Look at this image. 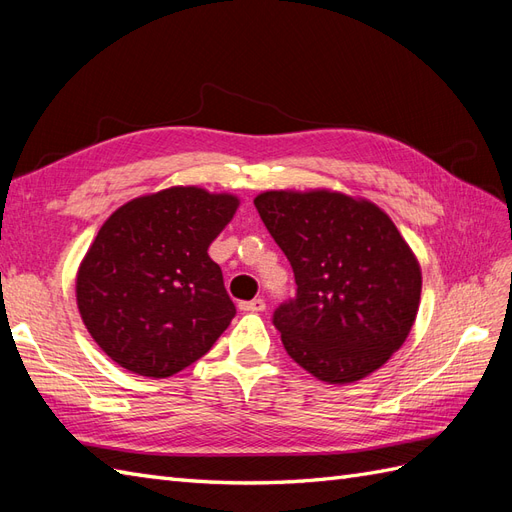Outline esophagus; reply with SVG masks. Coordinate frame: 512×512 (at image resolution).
I'll list each match as a JSON object with an SVG mask.
<instances>
[{
	"mask_svg": "<svg viewBox=\"0 0 512 512\" xmlns=\"http://www.w3.org/2000/svg\"><path fill=\"white\" fill-rule=\"evenodd\" d=\"M264 309H266L264 298H253V300H244V303H240V311H244V313H259Z\"/></svg>",
	"mask_w": 512,
	"mask_h": 512,
	"instance_id": "esophagus-1",
	"label": "esophagus"
}]
</instances>
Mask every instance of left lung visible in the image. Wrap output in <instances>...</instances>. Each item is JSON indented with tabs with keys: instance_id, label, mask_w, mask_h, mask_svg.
Returning <instances> with one entry per match:
<instances>
[{
	"instance_id": "1",
	"label": "left lung",
	"mask_w": 512,
	"mask_h": 512,
	"mask_svg": "<svg viewBox=\"0 0 512 512\" xmlns=\"http://www.w3.org/2000/svg\"><path fill=\"white\" fill-rule=\"evenodd\" d=\"M255 207L298 285L272 320L287 355L329 385L383 368L409 337L422 296V268L391 218L333 190H268Z\"/></svg>"
}]
</instances>
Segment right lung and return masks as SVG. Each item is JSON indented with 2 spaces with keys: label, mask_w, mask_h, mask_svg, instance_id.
I'll list each match as a JSON object with an SVG mask.
<instances>
[{
  "label": "right lung",
  "mask_w": 512,
  "mask_h": 512,
  "mask_svg": "<svg viewBox=\"0 0 512 512\" xmlns=\"http://www.w3.org/2000/svg\"><path fill=\"white\" fill-rule=\"evenodd\" d=\"M240 199L173 186L121 205L103 222L75 279L77 309L121 368L166 378L214 346L235 316L207 248Z\"/></svg>",
  "instance_id": "add662e5"
}]
</instances>
